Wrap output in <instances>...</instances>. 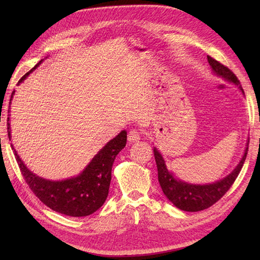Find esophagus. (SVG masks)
I'll return each mask as SVG.
<instances>
[{
    "label": "esophagus",
    "instance_id": "esophagus-1",
    "mask_svg": "<svg viewBox=\"0 0 260 260\" xmlns=\"http://www.w3.org/2000/svg\"><path fill=\"white\" fill-rule=\"evenodd\" d=\"M141 139V133L138 130H131L128 133V141L130 143H136Z\"/></svg>",
    "mask_w": 260,
    "mask_h": 260
}]
</instances>
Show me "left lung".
I'll return each mask as SVG.
<instances>
[{"mask_svg":"<svg viewBox=\"0 0 260 260\" xmlns=\"http://www.w3.org/2000/svg\"><path fill=\"white\" fill-rule=\"evenodd\" d=\"M207 60L212 74L217 77L222 78L224 81H228L229 83L238 86V89L244 95V91L240 84V81L230 69H228L210 56H207ZM153 151L155 161L157 165V172H158V181L165 196L177 208L184 211L193 212L204 210L210 207L211 205H214L231 187L235 179L238 178L240 174L244 161L246 159L248 151V140L241 160L230 174L226 175L222 179L215 181V182L206 184L190 183L177 178L174 172L168 170L166 161H165L164 157L158 149L154 146Z\"/></svg>","mask_w":260,"mask_h":260,"instance_id":"8db88e82","label":"left lung"}]
</instances>
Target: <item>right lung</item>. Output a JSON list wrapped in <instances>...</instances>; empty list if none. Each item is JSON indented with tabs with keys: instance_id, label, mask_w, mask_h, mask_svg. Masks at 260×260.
<instances>
[{
	"instance_id": "obj_1",
	"label": "right lung",
	"mask_w": 260,
	"mask_h": 260,
	"mask_svg": "<svg viewBox=\"0 0 260 260\" xmlns=\"http://www.w3.org/2000/svg\"><path fill=\"white\" fill-rule=\"evenodd\" d=\"M43 60L41 59L29 73L23 76L18 84L25 81L27 77L42 64ZM14 95L15 91H13L10 100L9 118H7V132L10 140L12 139L10 113ZM125 143H127V131L122 130L119 135L100 149L79 175L62 180L44 179L36 175L22 161L14 145L11 144V146L14 149V154L16 156L23 178L39 200L59 214L70 217H84L92 215L105 203L112 180L114 160L118 153L125 146Z\"/></svg>"
}]
</instances>
